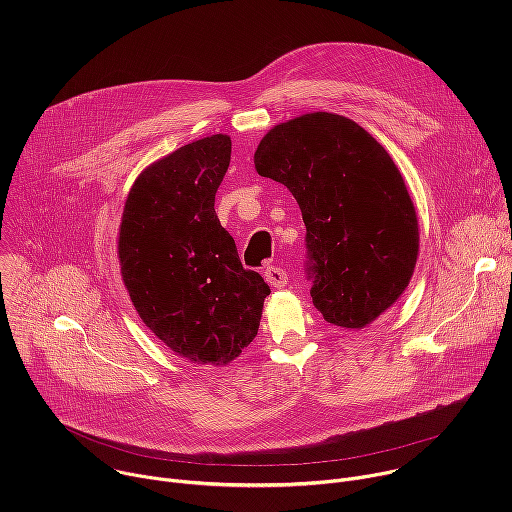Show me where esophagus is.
<instances>
[{
  "label": "esophagus",
  "mask_w": 512,
  "mask_h": 512,
  "mask_svg": "<svg viewBox=\"0 0 512 512\" xmlns=\"http://www.w3.org/2000/svg\"><path fill=\"white\" fill-rule=\"evenodd\" d=\"M265 279L271 287H283L287 283V273H285V269L271 265L265 269Z\"/></svg>",
  "instance_id": "esophagus-1"
}]
</instances>
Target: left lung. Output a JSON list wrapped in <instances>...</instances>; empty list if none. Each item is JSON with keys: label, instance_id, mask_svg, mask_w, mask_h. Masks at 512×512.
I'll use <instances>...</instances> for the list:
<instances>
[{"label": "left lung", "instance_id": "obj_1", "mask_svg": "<svg viewBox=\"0 0 512 512\" xmlns=\"http://www.w3.org/2000/svg\"><path fill=\"white\" fill-rule=\"evenodd\" d=\"M255 168L300 204L306 275L324 320L362 328L391 308L413 275L419 229L383 145L358 123L318 111L275 125Z\"/></svg>", "mask_w": 512, "mask_h": 512}]
</instances>
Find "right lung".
Wrapping results in <instances>:
<instances>
[{
  "instance_id": "1",
  "label": "right lung",
  "mask_w": 512,
  "mask_h": 512,
  "mask_svg": "<svg viewBox=\"0 0 512 512\" xmlns=\"http://www.w3.org/2000/svg\"><path fill=\"white\" fill-rule=\"evenodd\" d=\"M229 162V135L184 145L141 172L121 218V275L139 318L194 362L237 358L257 336L271 291L241 265L214 212Z\"/></svg>"
}]
</instances>
